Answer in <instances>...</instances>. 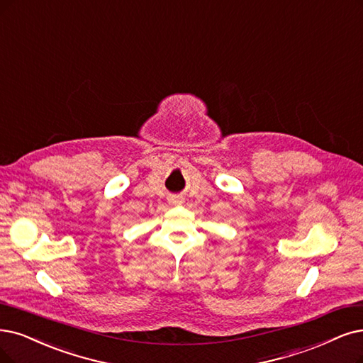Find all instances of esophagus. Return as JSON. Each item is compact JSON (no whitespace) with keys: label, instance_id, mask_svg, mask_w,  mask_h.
<instances>
[{"label":"esophagus","instance_id":"obj_1","mask_svg":"<svg viewBox=\"0 0 363 363\" xmlns=\"http://www.w3.org/2000/svg\"><path fill=\"white\" fill-rule=\"evenodd\" d=\"M170 202H172V203H178V202H179V199H177V197H172V199H170Z\"/></svg>","mask_w":363,"mask_h":363}]
</instances>
